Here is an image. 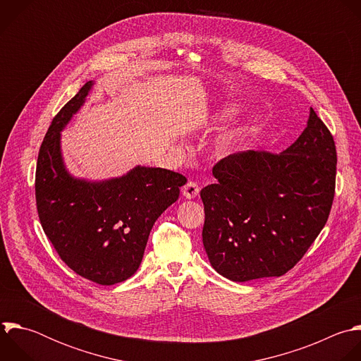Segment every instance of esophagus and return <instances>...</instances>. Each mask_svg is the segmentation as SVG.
I'll return each instance as SVG.
<instances>
[{"instance_id": "esophagus-1", "label": "esophagus", "mask_w": 361, "mask_h": 361, "mask_svg": "<svg viewBox=\"0 0 361 361\" xmlns=\"http://www.w3.org/2000/svg\"><path fill=\"white\" fill-rule=\"evenodd\" d=\"M182 193L186 199H195L197 195H199V186L197 183L195 182H188L183 189H182Z\"/></svg>"}]
</instances>
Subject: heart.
I'll return each instance as SVG.
<instances>
[{
    "label": "heart",
    "instance_id": "b5f03b06",
    "mask_svg": "<svg viewBox=\"0 0 361 361\" xmlns=\"http://www.w3.org/2000/svg\"><path fill=\"white\" fill-rule=\"evenodd\" d=\"M232 112H236V108L235 106H224L222 109H219V112L214 115V119H224L225 116H228L229 114ZM242 142V133L240 130L238 129H232V130H228L225 133H222L218 139V142H216V151H218L219 155H229L232 154L233 151H236Z\"/></svg>",
    "mask_w": 361,
    "mask_h": 361
}]
</instances>
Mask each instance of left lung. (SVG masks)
Listing matches in <instances>:
<instances>
[{"label": "left lung", "mask_w": 361, "mask_h": 361, "mask_svg": "<svg viewBox=\"0 0 361 361\" xmlns=\"http://www.w3.org/2000/svg\"><path fill=\"white\" fill-rule=\"evenodd\" d=\"M336 147L310 108L307 125L280 154L245 151L213 168L202 189V240L212 267L233 281L290 270L324 228L334 197Z\"/></svg>", "instance_id": "obj_1"}]
</instances>
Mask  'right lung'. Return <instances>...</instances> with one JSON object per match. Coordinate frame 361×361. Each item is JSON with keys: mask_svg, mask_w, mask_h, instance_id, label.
Instances as JSON below:
<instances>
[{"mask_svg": "<svg viewBox=\"0 0 361 361\" xmlns=\"http://www.w3.org/2000/svg\"><path fill=\"white\" fill-rule=\"evenodd\" d=\"M94 85L88 81L52 119L38 154L35 199L42 229L65 264L111 286L137 270L155 221L178 200L186 178L140 165L108 179L72 175L62 157L61 132Z\"/></svg>", "mask_w": 361, "mask_h": 361, "instance_id": "right-lung-1", "label": "right lung"}]
</instances>
